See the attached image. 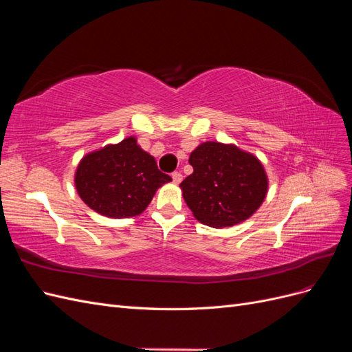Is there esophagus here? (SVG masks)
I'll use <instances>...</instances> for the list:
<instances>
[{
	"mask_svg": "<svg viewBox=\"0 0 352 352\" xmlns=\"http://www.w3.org/2000/svg\"><path fill=\"white\" fill-rule=\"evenodd\" d=\"M172 179H173V182H175L176 185H179L180 182H182L184 176H182V173H180V172H175V173H172Z\"/></svg>",
	"mask_w": 352,
	"mask_h": 352,
	"instance_id": "1",
	"label": "esophagus"
}]
</instances>
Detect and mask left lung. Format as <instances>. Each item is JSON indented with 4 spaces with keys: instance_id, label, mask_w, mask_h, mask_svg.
Returning a JSON list of instances; mask_svg holds the SVG:
<instances>
[{
    "instance_id": "left-lung-1",
    "label": "left lung",
    "mask_w": 352,
    "mask_h": 352,
    "mask_svg": "<svg viewBox=\"0 0 352 352\" xmlns=\"http://www.w3.org/2000/svg\"><path fill=\"white\" fill-rule=\"evenodd\" d=\"M194 173L182 184V195L194 217L211 228L235 226L264 202L269 177L254 154L235 144L207 141L189 155Z\"/></svg>"
}]
</instances>
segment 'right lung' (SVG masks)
<instances>
[{"instance_id": "1", "label": "right lung", "mask_w": 352, "mask_h": 352, "mask_svg": "<svg viewBox=\"0 0 352 352\" xmlns=\"http://www.w3.org/2000/svg\"><path fill=\"white\" fill-rule=\"evenodd\" d=\"M172 182L158 170L155 158L138 145L135 136L83 155L74 172L80 199L109 219L140 216L157 189Z\"/></svg>"}]
</instances>
